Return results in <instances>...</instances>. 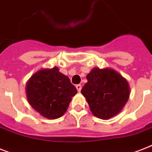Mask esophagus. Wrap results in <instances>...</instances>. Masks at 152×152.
<instances>
[{"label": "esophagus", "instance_id": "obj_1", "mask_svg": "<svg viewBox=\"0 0 152 152\" xmlns=\"http://www.w3.org/2000/svg\"><path fill=\"white\" fill-rule=\"evenodd\" d=\"M76 89H77V91H78V92H80V91H81V89H82V86L80 84H77L76 86Z\"/></svg>", "mask_w": 152, "mask_h": 152}]
</instances>
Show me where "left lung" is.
<instances>
[{"label":"left lung","instance_id":"obj_1","mask_svg":"<svg viewBox=\"0 0 152 152\" xmlns=\"http://www.w3.org/2000/svg\"><path fill=\"white\" fill-rule=\"evenodd\" d=\"M81 90L94 116L108 119L120 112L129 97L127 80L112 69L94 68Z\"/></svg>","mask_w":152,"mask_h":152}]
</instances>
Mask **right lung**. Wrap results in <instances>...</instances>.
<instances>
[{"label":"right lung","mask_w":152,"mask_h":152,"mask_svg":"<svg viewBox=\"0 0 152 152\" xmlns=\"http://www.w3.org/2000/svg\"><path fill=\"white\" fill-rule=\"evenodd\" d=\"M29 104L45 118L62 116L76 93L69 78L59 72L58 67L39 70L26 83Z\"/></svg>","instance_id":"right-lung-1"}]
</instances>
